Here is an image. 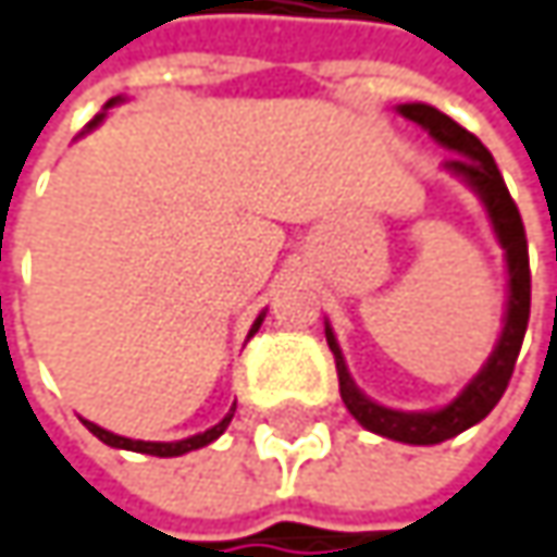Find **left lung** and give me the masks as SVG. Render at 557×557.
Listing matches in <instances>:
<instances>
[{
  "mask_svg": "<svg viewBox=\"0 0 557 557\" xmlns=\"http://www.w3.org/2000/svg\"><path fill=\"white\" fill-rule=\"evenodd\" d=\"M398 114L414 121L418 127H424L446 149H453L456 156H449L443 162L446 172L462 177L475 194L481 197L487 220L494 226V235L504 248V261H507V312H504V329L500 337L487 357V363L479 370V376L443 408L436 411H395L385 408L380 401L367 398L357 382L350 380L344 354L337 347V337L331 325H325L334 363H337V382H341V398L347 405V411L363 424L367 430L398 440V443H411V446H433L443 440H453L456 433L469 430L472 424L484 421L491 414V408L500 401L507 382L513 376V363L520 357L523 347V334L530 325V248H527V232L520 210L504 184V177L497 172L494 156L481 146L475 133L459 127L453 117H446L443 111L430 108V104H398Z\"/></svg>",
  "mask_w": 557,
  "mask_h": 557,
  "instance_id": "left-lung-1",
  "label": "left lung"
}]
</instances>
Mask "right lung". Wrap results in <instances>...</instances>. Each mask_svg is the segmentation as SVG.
<instances>
[{"mask_svg":"<svg viewBox=\"0 0 557 557\" xmlns=\"http://www.w3.org/2000/svg\"><path fill=\"white\" fill-rule=\"evenodd\" d=\"M121 98H111L108 104H104V111L85 127V133L88 129H95L101 121H104V114H108V108H114ZM261 322H264V312L255 319V325H251V331H248V337L255 334V331L261 329ZM232 414H235V408L228 411L226 418L216 424V428L203 430V433H194V436H187V440H175V443H149V440H129V436H117V433H111V430L98 428V424H91V421H82L85 428L91 430L101 443H108V446H114V449H129V453H146V456H162V459H172V456H184V453H190V449H200V446H207V443H213L216 436H223V430L228 428V421H232Z\"/></svg>","mask_w":557,"mask_h":557,"instance_id":"obj_1","label":"right lung"}]
</instances>
